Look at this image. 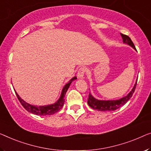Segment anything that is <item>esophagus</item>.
Wrapping results in <instances>:
<instances>
[{"mask_svg": "<svg viewBox=\"0 0 151 151\" xmlns=\"http://www.w3.org/2000/svg\"><path fill=\"white\" fill-rule=\"evenodd\" d=\"M85 72H86V68H85V67H81V68H80L79 69H78V73H77L78 78H83V77H84Z\"/></svg>", "mask_w": 151, "mask_h": 151, "instance_id": "obj_1", "label": "esophagus"}]
</instances>
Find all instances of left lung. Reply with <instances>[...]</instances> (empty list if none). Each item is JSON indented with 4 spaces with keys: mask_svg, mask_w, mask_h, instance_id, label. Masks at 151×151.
Wrapping results in <instances>:
<instances>
[{
    "mask_svg": "<svg viewBox=\"0 0 151 151\" xmlns=\"http://www.w3.org/2000/svg\"><path fill=\"white\" fill-rule=\"evenodd\" d=\"M121 36L123 39V43L128 45L132 47V48L134 49L136 51V47H135V46H134V44L133 43L132 40H131V39H130L129 37H128V36L125 35H123V34H121ZM136 84H137V81H136V83H135L133 89H132V91H130L127 96H125V97H123V98H121V99H119V100H98V99L94 98L93 96L91 95V93H89V98H88V99H87V103H88V105L90 107L92 108V109L94 110H97V111H115V110L118 109L119 108H120L121 106H123L125 104H126L127 101L132 98V95H133L135 89H136Z\"/></svg>",
    "mask_w": 151,
    "mask_h": 151,
    "instance_id": "8db88e82",
    "label": "left lung"
}]
</instances>
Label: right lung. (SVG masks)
Returning <instances> with one entry per match:
<instances>
[{"label":"right lung","mask_w":151,"mask_h":151,"mask_svg":"<svg viewBox=\"0 0 151 151\" xmlns=\"http://www.w3.org/2000/svg\"><path fill=\"white\" fill-rule=\"evenodd\" d=\"M76 76H74L73 78H72L65 85V86L63 87L61 95H60V98L58 99V101L54 104H51L49 105H45V106H35L28 104V103L26 102L25 101L19 97V96L18 95L17 93L15 91V94H16L18 100L21 103L22 105L23 106L24 109H25L27 111L31 113L37 114V115H40V116H45V115H51V114H55V112H57L58 111H60L62 109L63 106H64V97L66 95V91H68L70 85L73 81L74 80L76 79Z\"/></svg>","instance_id":"right-lung-1"}]
</instances>
